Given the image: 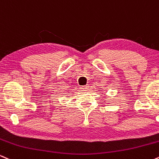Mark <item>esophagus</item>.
<instances>
[{
	"label": "esophagus",
	"mask_w": 159,
	"mask_h": 159,
	"mask_svg": "<svg viewBox=\"0 0 159 159\" xmlns=\"http://www.w3.org/2000/svg\"><path fill=\"white\" fill-rule=\"evenodd\" d=\"M81 89L82 91H87V90L89 89V86H88V85L83 86V87H81Z\"/></svg>",
	"instance_id": "esophagus-1"
}]
</instances>
